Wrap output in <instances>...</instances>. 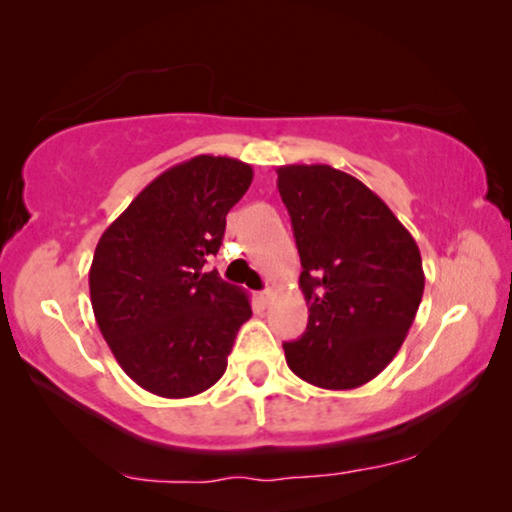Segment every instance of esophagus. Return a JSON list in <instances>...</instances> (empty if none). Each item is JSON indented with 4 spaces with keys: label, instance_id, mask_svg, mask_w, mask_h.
<instances>
[{
    "label": "esophagus",
    "instance_id": "1",
    "mask_svg": "<svg viewBox=\"0 0 512 512\" xmlns=\"http://www.w3.org/2000/svg\"><path fill=\"white\" fill-rule=\"evenodd\" d=\"M269 299H271V292H269V290H262V292H257V301H259V304H262V306L269 304Z\"/></svg>",
    "mask_w": 512,
    "mask_h": 512
}]
</instances>
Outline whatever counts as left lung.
Instances as JSON below:
<instances>
[{
  "label": "left lung",
  "mask_w": 512,
  "mask_h": 512,
  "mask_svg": "<svg viewBox=\"0 0 512 512\" xmlns=\"http://www.w3.org/2000/svg\"><path fill=\"white\" fill-rule=\"evenodd\" d=\"M301 257L304 336L287 366L322 390H355L392 362L424 292L420 248L383 199L329 164L276 169Z\"/></svg>",
  "instance_id": "obj_1"
}]
</instances>
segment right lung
Segmentation results:
<instances>
[{
    "mask_svg": "<svg viewBox=\"0 0 512 512\" xmlns=\"http://www.w3.org/2000/svg\"><path fill=\"white\" fill-rule=\"evenodd\" d=\"M250 183V164L197 155L143 187L97 243L90 299L99 331L122 371L157 397H194L218 383L253 315L241 287L204 271Z\"/></svg>",
    "mask_w": 512,
    "mask_h": 512,
    "instance_id": "obj_1",
    "label": "right lung"
}]
</instances>
